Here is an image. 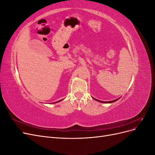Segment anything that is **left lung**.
<instances>
[{"label": "left lung", "instance_id": "1", "mask_svg": "<svg viewBox=\"0 0 155 155\" xmlns=\"http://www.w3.org/2000/svg\"><path fill=\"white\" fill-rule=\"evenodd\" d=\"M93 98H94V97H93ZM94 100H96V101H100V102H101V103H105V104H110V103H112V102H114V101H117L118 100H119L120 98H118V99L114 100H112V101H100V100H97L95 99V98H94Z\"/></svg>", "mask_w": 155, "mask_h": 155}]
</instances>
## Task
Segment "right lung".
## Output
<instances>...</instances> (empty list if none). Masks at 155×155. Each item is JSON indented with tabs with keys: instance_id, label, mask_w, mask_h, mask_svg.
Masks as SVG:
<instances>
[{
	"instance_id": "1",
	"label": "right lung",
	"mask_w": 155,
	"mask_h": 155,
	"mask_svg": "<svg viewBox=\"0 0 155 155\" xmlns=\"http://www.w3.org/2000/svg\"><path fill=\"white\" fill-rule=\"evenodd\" d=\"M61 100H59V101H56V102H54V104L55 103H58V102H59V101H61Z\"/></svg>"
}]
</instances>
